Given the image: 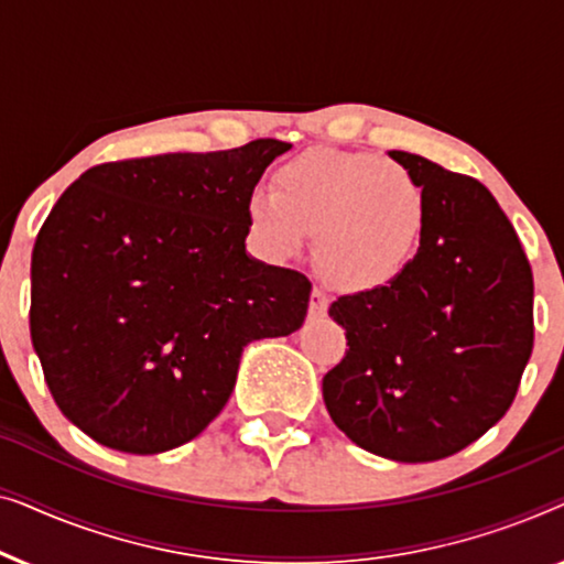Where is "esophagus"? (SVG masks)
Returning a JSON list of instances; mask_svg holds the SVG:
<instances>
[{"label": "esophagus", "mask_w": 564, "mask_h": 564, "mask_svg": "<svg viewBox=\"0 0 564 564\" xmlns=\"http://www.w3.org/2000/svg\"><path fill=\"white\" fill-rule=\"evenodd\" d=\"M326 311H328L326 292L315 288L313 290V300H311V315H313V318H323V315H326Z\"/></svg>", "instance_id": "1"}]
</instances>
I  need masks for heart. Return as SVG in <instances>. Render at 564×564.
I'll list each match as a JSON object with an SVG mask.
<instances>
[{"label": "heart", "mask_w": 564, "mask_h": 564, "mask_svg": "<svg viewBox=\"0 0 564 564\" xmlns=\"http://www.w3.org/2000/svg\"><path fill=\"white\" fill-rule=\"evenodd\" d=\"M246 223L253 243L274 261L300 257L315 234V261L326 280L367 292L411 267L426 230V199L388 161L311 151L276 172V189L251 192Z\"/></svg>", "instance_id": "obj_1"}]
</instances>
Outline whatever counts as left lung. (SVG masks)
<instances>
[{
    "mask_svg": "<svg viewBox=\"0 0 564 564\" xmlns=\"http://www.w3.org/2000/svg\"><path fill=\"white\" fill-rule=\"evenodd\" d=\"M426 199L411 267L328 315L344 359L323 377L330 419L361 449L434 462L477 442L511 408L534 349V276L488 187L390 151Z\"/></svg>",
    "mask_w": 564,
    "mask_h": 564,
    "instance_id": "8db88e82",
    "label": "left lung"
}]
</instances>
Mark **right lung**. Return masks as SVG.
I'll return each instance as SVG.
<instances>
[{
    "label": "right lung",
    "mask_w": 564,
    "mask_h": 564,
    "mask_svg": "<svg viewBox=\"0 0 564 564\" xmlns=\"http://www.w3.org/2000/svg\"><path fill=\"white\" fill-rule=\"evenodd\" d=\"M292 143L107 161L45 218L30 338L61 413L95 442L159 454L203 434L246 344L303 326L311 280L246 253V203Z\"/></svg>",
    "instance_id": "right-lung-1"
}]
</instances>
